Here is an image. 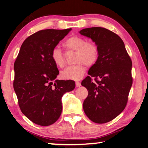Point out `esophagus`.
<instances>
[{"label":"esophagus","mask_w":148,"mask_h":148,"mask_svg":"<svg viewBox=\"0 0 148 148\" xmlns=\"http://www.w3.org/2000/svg\"><path fill=\"white\" fill-rule=\"evenodd\" d=\"M81 86V83L80 82L76 81V87H79V86Z\"/></svg>","instance_id":"obj_1"}]
</instances>
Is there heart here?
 Listing matches in <instances>:
<instances>
[{
  "instance_id": "b5f03b06",
  "label": "heart",
  "mask_w": 148,
  "mask_h": 148,
  "mask_svg": "<svg viewBox=\"0 0 148 148\" xmlns=\"http://www.w3.org/2000/svg\"><path fill=\"white\" fill-rule=\"evenodd\" d=\"M66 52H76L74 62L76 64L66 68L61 72L60 76L65 80H78L85 74L86 66L92 67L96 64L99 58V48L94 42H88L84 38L73 36L62 44ZM53 62L57 67L62 68L66 64V57L58 48H53L50 54Z\"/></svg>"
}]
</instances>
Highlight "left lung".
<instances>
[{"label": "left lung", "mask_w": 148, "mask_h": 148, "mask_svg": "<svg viewBox=\"0 0 148 148\" xmlns=\"http://www.w3.org/2000/svg\"><path fill=\"white\" fill-rule=\"evenodd\" d=\"M80 33L95 42L99 48L98 61L81 84L88 92L83 103L84 111L92 122H108L127 105L133 82L132 60L122 38L111 30L92 27Z\"/></svg>", "instance_id": "obj_1"}]
</instances>
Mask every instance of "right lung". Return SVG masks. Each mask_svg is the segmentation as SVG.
Listing matches in <instances>:
<instances>
[{"label": "right lung", "instance_id": "obj_1", "mask_svg": "<svg viewBox=\"0 0 148 148\" xmlns=\"http://www.w3.org/2000/svg\"><path fill=\"white\" fill-rule=\"evenodd\" d=\"M71 30L46 29L34 33L24 41L14 62L13 87L20 108L42 126L58 120L62 110V97L75 88L73 80H55L59 71L50 57L52 50Z\"/></svg>", "mask_w": 148, "mask_h": 148}]
</instances>
